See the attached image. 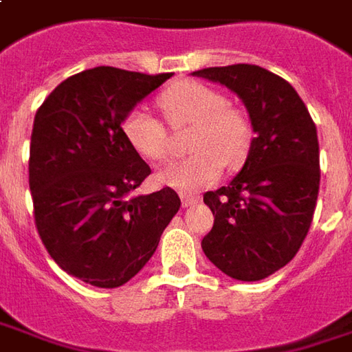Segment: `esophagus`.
<instances>
[{"label":"esophagus","instance_id":"esophagus-1","mask_svg":"<svg viewBox=\"0 0 352 352\" xmlns=\"http://www.w3.org/2000/svg\"><path fill=\"white\" fill-rule=\"evenodd\" d=\"M199 201H201V199H199V195H186V193H182V204H184V207L197 205Z\"/></svg>","mask_w":352,"mask_h":352}]
</instances>
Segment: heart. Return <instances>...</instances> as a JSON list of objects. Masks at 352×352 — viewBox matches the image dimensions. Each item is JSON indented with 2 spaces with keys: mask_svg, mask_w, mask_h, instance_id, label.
I'll return each mask as SVG.
<instances>
[{
  "mask_svg": "<svg viewBox=\"0 0 352 352\" xmlns=\"http://www.w3.org/2000/svg\"><path fill=\"white\" fill-rule=\"evenodd\" d=\"M160 108L174 127L193 126L190 157L172 162L157 174L162 184L182 193L199 192L219 180L223 166H240L246 160L254 129L244 110L226 102V96L199 81L174 82L159 96ZM124 138L148 160H162L170 153L164 124L138 106L124 118Z\"/></svg>",
  "mask_w": 352,
  "mask_h": 352,
  "instance_id": "1",
  "label": "heart"
}]
</instances>
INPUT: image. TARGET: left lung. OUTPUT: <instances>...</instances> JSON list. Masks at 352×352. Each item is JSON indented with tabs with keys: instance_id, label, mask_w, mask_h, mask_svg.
Returning <instances> with one entry per match:
<instances>
[{
	"instance_id": "obj_1",
	"label": "left lung",
	"mask_w": 352,
	"mask_h": 352,
	"mask_svg": "<svg viewBox=\"0 0 352 352\" xmlns=\"http://www.w3.org/2000/svg\"><path fill=\"white\" fill-rule=\"evenodd\" d=\"M193 75L234 91L256 133L242 170L204 195L214 223L201 248L232 279H265L296 256L312 225L320 190L316 124L291 82L259 65L207 67Z\"/></svg>"
}]
</instances>
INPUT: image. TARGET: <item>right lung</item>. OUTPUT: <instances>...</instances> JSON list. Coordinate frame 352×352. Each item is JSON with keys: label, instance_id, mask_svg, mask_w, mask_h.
Masks as SVG:
<instances>
[{"label": "right lung", "instance_id": "right-lung-1", "mask_svg": "<svg viewBox=\"0 0 352 352\" xmlns=\"http://www.w3.org/2000/svg\"><path fill=\"white\" fill-rule=\"evenodd\" d=\"M170 77L85 69L34 116L28 186L40 240L61 270L98 289L135 277L180 209L172 188L127 199L151 168L122 131L133 106Z\"/></svg>", "mask_w": 352, "mask_h": 352}]
</instances>
